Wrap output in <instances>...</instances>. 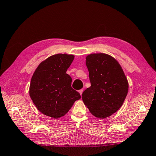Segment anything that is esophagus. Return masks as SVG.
<instances>
[{
	"instance_id": "obj_1",
	"label": "esophagus",
	"mask_w": 156,
	"mask_h": 156,
	"mask_svg": "<svg viewBox=\"0 0 156 156\" xmlns=\"http://www.w3.org/2000/svg\"><path fill=\"white\" fill-rule=\"evenodd\" d=\"M83 91H84L83 89H80V90L78 91V92H79V93L80 94V95H81V96H82V92H83Z\"/></svg>"
}]
</instances>
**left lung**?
<instances>
[{
  "instance_id": "8db88e82",
  "label": "left lung",
  "mask_w": 156,
  "mask_h": 156,
  "mask_svg": "<svg viewBox=\"0 0 156 156\" xmlns=\"http://www.w3.org/2000/svg\"><path fill=\"white\" fill-rule=\"evenodd\" d=\"M91 86L82 93V101L92 115L105 119L123 104L129 84L119 63L111 55L98 53L86 58Z\"/></svg>"
}]
</instances>
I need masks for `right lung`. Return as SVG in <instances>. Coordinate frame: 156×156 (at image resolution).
<instances>
[{"mask_svg": "<svg viewBox=\"0 0 156 156\" xmlns=\"http://www.w3.org/2000/svg\"><path fill=\"white\" fill-rule=\"evenodd\" d=\"M74 59V55H53L41 62L33 74L29 96L44 115L60 118L81 98L79 92L72 88V78L66 74Z\"/></svg>", "mask_w": 156, "mask_h": 156, "instance_id": "right-lung-1", "label": "right lung"}]
</instances>
